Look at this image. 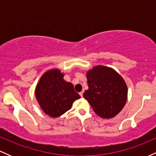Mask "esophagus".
Listing matches in <instances>:
<instances>
[{"label": "esophagus", "mask_w": 156, "mask_h": 156, "mask_svg": "<svg viewBox=\"0 0 156 156\" xmlns=\"http://www.w3.org/2000/svg\"><path fill=\"white\" fill-rule=\"evenodd\" d=\"M83 91H81V92H80L79 93L80 96L81 97V98H82V97H83Z\"/></svg>", "instance_id": "1"}]
</instances>
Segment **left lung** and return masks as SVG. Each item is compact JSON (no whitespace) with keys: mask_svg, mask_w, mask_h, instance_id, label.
Returning <instances> with one entry per match:
<instances>
[{"mask_svg":"<svg viewBox=\"0 0 156 156\" xmlns=\"http://www.w3.org/2000/svg\"><path fill=\"white\" fill-rule=\"evenodd\" d=\"M89 89L83 98L94 112L103 118L120 112L127 101L128 89L123 78L112 68L98 66L87 73Z\"/></svg>","mask_w":156,"mask_h":156,"instance_id":"left-lung-1","label":"left lung"}]
</instances>
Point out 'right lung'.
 I'll return each instance as SVG.
<instances>
[{
    "mask_svg": "<svg viewBox=\"0 0 156 156\" xmlns=\"http://www.w3.org/2000/svg\"><path fill=\"white\" fill-rule=\"evenodd\" d=\"M58 69H52L42 76L36 87V98L48 115L58 117L71 108L73 103L80 98L71 83L63 79Z\"/></svg>",
    "mask_w": 156,
    "mask_h": 156,
    "instance_id": "right-lung-1",
    "label": "right lung"
}]
</instances>
